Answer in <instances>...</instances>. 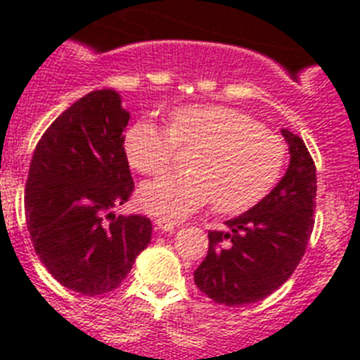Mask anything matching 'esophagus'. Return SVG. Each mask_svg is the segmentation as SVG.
<instances>
[{"label": "esophagus", "mask_w": 360, "mask_h": 360, "mask_svg": "<svg viewBox=\"0 0 360 360\" xmlns=\"http://www.w3.org/2000/svg\"><path fill=\"white\" fill-rule=\"evenodd\" d=\"M155 225H157L158 231H164V232H173L174 231V224H171V221H167V219H155Z\"/></svg>", "instance_id": "1"}]
</instances>
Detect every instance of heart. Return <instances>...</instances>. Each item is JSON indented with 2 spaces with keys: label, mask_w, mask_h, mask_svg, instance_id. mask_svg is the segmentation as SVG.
<instances>
[{
  "label": "heart",
  "mask_w": 360,
  "mask_h": 360,
  "mask_svg": "<svg viewBox=\"0 0 360 360\" xmlns=\"http://www.w3.org/2000/svg\"><path fill=\"white\" fill-rule=\"evenodd\" d=\"M195 149L191 174H167L146 182L139 200L162 219H182L214 198L219 212L252 207L278 182L285 146L245 111L221 104H189L169 115V129L142 119L126 133L129 164L142 174L169 169L176 149Z\"/></svg>",
  "instance_id": "heart-1"
}]
</instances>
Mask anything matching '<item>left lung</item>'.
<instances>
[{
    "label": "left lung",
    "instance_id": "1",
    "mask_svg": "<svg viewBox=\"0 0 360 360\" xmlns=\"http://www.w3.org/2000/svg\"><path fill=\"white\" fill-rule=\"evenodd\" d=\"M290 164L285 176L254 207L209 232L207 256L195 270L196 287L214 303L241 307L262 301L294 274L316 209V164L303 139L281 129Z\"/></svg>",
    "mask_w": 360,
    "mask_h": 360
}]
</instances>
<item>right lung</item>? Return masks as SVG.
<instances>
[{
    "label": "right lung",
    "instance_id": "add662e5",
    "mask_svg": "<svg viewBox=\"0 0 360 360\" xmlns=\"http://www.w3.org/2000/svg\"><path fill=\"white\" fill-rule=\"evenodd\" d=\"M115 90H95L57 117L37 142L25 191L37 256L63 287L84 295L115 290L151 241V219L115 216L135 184Z\"/></svg>",
    "mask_w": 360,
    "mask_h": 360
}]
</instances>
